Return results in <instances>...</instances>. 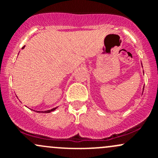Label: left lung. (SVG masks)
<instances>
[{
  "label": "left lung",
  "mask_w": 158,
  "mask_h": 158,
  "mask_svg": "<svg viewBox=\"0 0 158 158\" xmlns=\"http://www.w3.org/2000/svg\"><path fill=\"white\" fill-rule=\"evenodd\" d=\"M141 65H142V64H141ZM143 73H144V71H143ZM144 86L143 87V91H144Z\"/></svg>",
  "instance_id": "1"
}]
</instances>
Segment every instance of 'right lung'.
Returning <instances> with one entry per match:
<instances>
[{
    "instance_id": "obj_1",
    "label": "right lung",
    "mask_w": 158,
    "mask_h": 158,
    "mask_svg": "<svg viewBox=\"0 0 158 158\" xmlns=\"http://www.w3.org/2000/svg\"><path fill=\"white\" fill-rule=\"evenodd\" d=\"M24 47H25V46H24ZM24 47H23L22 49L24 48ZM56 108H53V109H50V110H47V111H37V112H40V113H49V112H51V111H54V110L56 109Z\"/></svg>"
}]
</instances>
